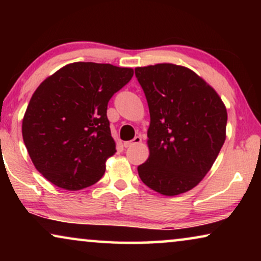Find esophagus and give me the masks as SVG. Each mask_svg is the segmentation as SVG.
<instances>
[{"mask_svg":"<svg viewBox=\"0 0 261 261\" xmlns=\"http://www.w3.org/2000/svg\"><path fill=\"white\" fill-rule=\"evenodd\" d=\"M141 142V137H135L133 140H130V141H126L123 144V146L124 147H132V146H134V145H138V144H140Z\"/></svg>","mask_w":261,"mask_h":261,"instance_id":"obj_1","label":"esophagus"}]
</instances>
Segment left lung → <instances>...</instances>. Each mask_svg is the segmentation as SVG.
<instances>
[{
    "instance_id": "left-lung-1",
    "label": "left lung",
    "mask_w": 261,
    "mask_h": 261,
    "mask_svg": "<svg viewBox=\"0 0 261 261\" xmlns=\"http://www.w3.org/2000/svg\"><path fill=\"white\" fill-rule=\"evenodd\" d=\"M148 103L149 156L138 166L140 179L159 194L195 188L226 140L227 109L219 94L185 66L155 64L135 69Z\"/></svg>"
}]
</instances>
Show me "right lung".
Wrapping results in <instances>:
<instances>
[{"mask_svg": "<svg viewBox=\"0 0 261 261\" xmlns=\"http://www.w3.org/2000/svg\"><path fill=\"white\" fill-rule=\"evenodd\" d=\"M130 67L77 62L46 78L32 96L22 138L35 169L69 191L101 179L116 152L107 108L133 77Z\"/></svg>", "mask_w": 261, "mask_h": 261, "instance_id": "obj_1", "label": "right lung"}]
</instances>
